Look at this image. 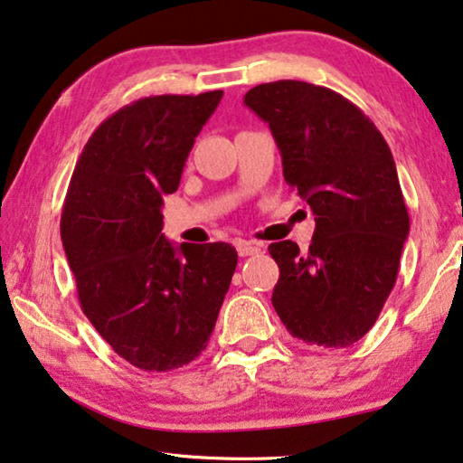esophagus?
<instances>
[{
    "mask_svg": "<svg viewBox=\"0 0 463 463\" xmlns=\"http://www.w3.org/2000/svg\"><path fill=\"white\" fill-rule=\"evenodd\" d=\"M236 250L240 257H252V254L260 252V244L248 242V240H236Z\"/></svg>",
    "mask_w": 463,
    "mask_h": 463,
    "instance_id": "esophagus-1",
    "label": "esophagus"
}]
</instances>
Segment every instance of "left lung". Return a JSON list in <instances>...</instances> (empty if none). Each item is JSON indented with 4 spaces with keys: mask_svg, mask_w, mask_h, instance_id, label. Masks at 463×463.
Instances as JSON below:
<instances>
[{
    "mask_svg": "<svg viewBox=\"0 0 463 463\" xmlns=\"http://www.w3.org/2000/svg\"><path fill=\"white\" fill-rule=\"evenodd\" d=\"M244 104L269 125L286 184L315 215L307 254L292 240L269 244L279 267L273 309L294 338L351 346L376 324L410 236L391 148L357 106L327 87L263 83Z\"/></svg>",
    "mask_w": 463,
    "mask_h": 463,
    "instance_id": "left-lung-1",
    "label": "left lung"
}]
</instances>
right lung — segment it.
Instances as JSON below:
<instances>
[{"instance_id":"add662e5","label":"right lung","mask_w":463,"mask_h":463,"mask_svg":"<svg viewBox=\"0 0 463 463\" xmlns=\"http://www.w3.org/2000/svg\"><path fill=\"white\" fill-rule=\"evenodd\" d=\"M223 98L150 96L117 110L72 171L60 219L79 303L99 336L144 372L184 367L209 345L238 265L225 242L173 246L163 196Z\"/></svg>"}]
</instances>
